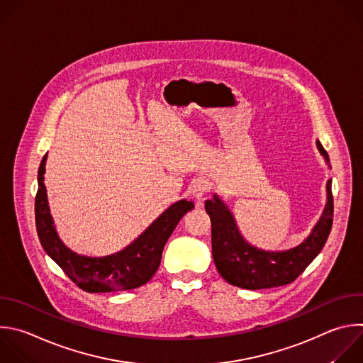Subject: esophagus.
<instances>
[{
	"instance_id": "esophagus-1",
	"label": "esophagus",
	"mask_w": 363,
	"mask_h": 363,
	"mask_svg": "<svg viewBox=\"0 0 363 363\" xmlns=\"http://www.w3.org/2000/svg\"><path fill=\"white\" fill-rule=\"evenodd\" d=\"M211 189L209 182L203 178H196L191 182L189 185V194L196 199V201H202V198L205 196V194Z\"/></svg>"
}]
</instances>
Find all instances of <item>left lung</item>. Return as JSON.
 I'll list each match as a JSON object with an SVG mask.
<instances>
[{"label": "left lung", "mask_w": 363, "mask_h": 363, "mask_svg": "<svg viewBox=\"0 0 363 363\" xmlns=\"http://www.w3.org/2000/svg\"><path fill=\"white\" fill-rule=\"evenodd\" d=\"M316 147L330 168L329 155L322 144ZM212 223V257L219 275L230 285L245 289H267L294 282L319 255L329 236L333 220L332 179L326 182V203L320 218L302 242L285 251L261 250L240 233L235 216L215 194L205 201Z\"/></svg>", "instance_id": "8db88e82"}]
</instances>
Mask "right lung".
Here are the masks:
<instances>
[{"instance_id": "right-lung-1", "label": "right lung", "mask_w": 363, "mask_h": 363, "mask_svg": "<svg viewBox=\"0 0 363 363\" xmlns=\"http://www.w3.org/2000/svg\"><path fill=\"white\" fill-rule=\"evenodd\" d=\"M44 155L38 168L35 196V225L44 251L81 289L98 294L130 291L147 284L158 271L168 238L182 216L194 209V202L181 199L165 209L135 240L123 251L106 257H86L69 250L58 235L50 212Z\"/></svg>"}]
</instances>
